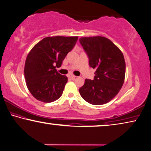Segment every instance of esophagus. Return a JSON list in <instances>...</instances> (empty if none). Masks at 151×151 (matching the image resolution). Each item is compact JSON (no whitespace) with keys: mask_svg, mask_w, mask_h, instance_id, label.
<instances>
[{"mask_svg":"<svg viewBox=\"0 0 151 151\" xmlns=\"http://www.w3.org/2000/svg\"><path fill=\"white\" fill-rule=\"evenodd\" d=\"M69 77L70 78H72V79H75V78L76 77V76H75V75H70V76H69Z\"/></svg>","mask_w":151,"mask_h":151,"instance_id":"34e87169","label":"esophagus"}]
</instances>
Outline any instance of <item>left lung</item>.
Returning <instances> with one entry per match:
<instances>
[{"mask_svg":"<svg viewBox=\"0 0 151 151\" xmlns=\"http://www.w3.org/2000/svg\"><path fill=\"white\" fill-rule=\"evenodd\" d=\"M79 42L88 55L90 67L96 69L93 80L85 79L79 93L89 104H106L117 95L124 83L123 54L111 40L104 37H82Z\"/></svg>","mask_w":151,"mask_h":151,"instance_id":"8db88e82","label":"left lung"}]
</instances>
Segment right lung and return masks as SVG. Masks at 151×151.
<instances>
[{
  "mask_svg": "<svg viewBox=\"0 0 151 151\" xmlns=\"http://www.w3.org/2000/svg\"><path fill=\"white\" fill-rule=\"evenodd\" d=\"M78 37H48L33 47L27 55L24 76L31 94L40 102H54L62 95L68 78L55 69L75 47Z\"/></svg>",
  "mask_w": 151,
  "mask_h": 151,
  "instance_id": "right-lung-1",
  "label": "right lung"
}]
</instances>
